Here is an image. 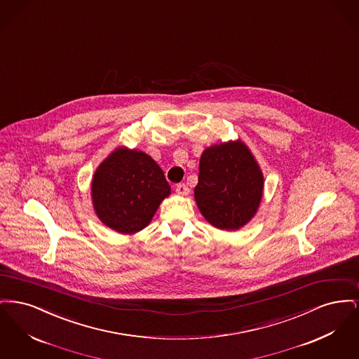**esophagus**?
<instances>
[{"label":"esophagus","mask_w":359,"mask_h":359,"mask_svg":"<svg viewBox=\"0 0 359 359\" xmlns=\"http://www.w3.org/2000/svg\"><path fill=\"white\" fill-rule=\"evenodd\" d=\"M176 192H177L179 195L186 196V195L189 194V188H188L184 183H180V184H177V186H176Z\"/></svg>","instance_id":"1"}]
</instances>
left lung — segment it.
Masks as SVG:
<instances>
[{
	"mask_svg": "<svg viewBox=\"0 0 359 359\" xmlns=\"http://www.w3.org/2000/svg\"><path fill=\"white\" fill-rule=\"evenodd\" d=\"M262 191V171L241 140L203 151L194 194L207 222L221 230H238L256 215Z\"/></svg>",
	"mask_w": 359,
	"mask_h": 359,
	"instance_id": "8db88e82",
	"label": "left lung"
}]
</instances>
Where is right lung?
<instances>
[{
	"label": "right lung",
	"mask_w": 359,
	"mask_h": 359,
	"mask_svg": "<svg viewBox=\"0 0 359 359\" xmlns=\"http://www.w3.org/2000/svg\"><path fill=\"white\" fill-rule=\"evenodd\" d=\"M170 194L164 172L154 158L123 147L103 160L91 183L95 214L121 234H135L147 227Z\"/></svg>",
	"instance_id": "1"
}]
</instances>
